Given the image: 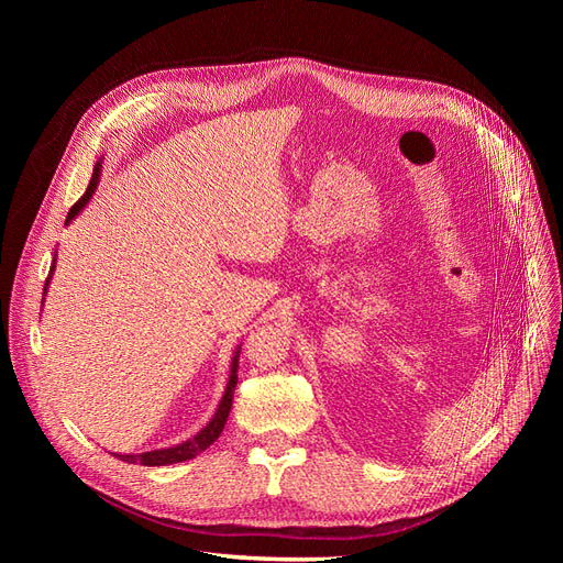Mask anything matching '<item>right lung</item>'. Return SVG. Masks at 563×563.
Returning <instances> with one entry per match:
<instances>
[{"label":"right lung","mask_w":563,"mask_h":563,"mask_svg":"<svg viewBox=\"0 0 563 563\" xmlns=\"http://www.w3.org/2000/svg\"><path fill=\"white\" fill-rule=\"evenodd\" d=\"M98 178H100V162L96 164L93 168V176H91V183L87 187V192L81 195V199L75 203V207L70 209V213H67L65 218V225L70 223V220L87 207V201L93 197L96 192V185H98ZM56 267V261L54 265H51V272H54ZM51 272H48V279H51ZM48 279H46V286H48ZM46 286H44V294H46ZM236 368H240V347H236L234 356H232V368H230V380H228V387H225V395L223 399H220L218 404V411L213 413V418L209 420V424L203 430H199L192 439L183 441V444L178 446H172V449H159V451H147V453H139V455H122L117 453L119 460H124V463H141V465H147V467H155V465H174V463H183V460H192L195 455H199L201 451H207L213 441L220 437V432H223L225 422H228V416H230V408H232V397H234V387H236Z\"/></svg>","instance_id":"obj_1"}]
</instances>
